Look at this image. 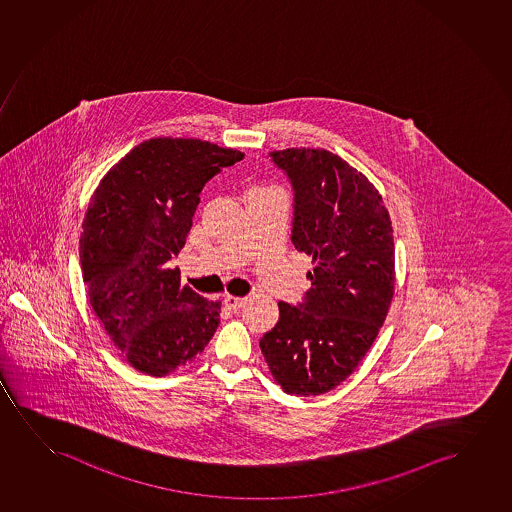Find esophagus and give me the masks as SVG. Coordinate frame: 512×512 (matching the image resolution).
I'll return each instance as SVG.
<instances>
[{"instance_id": "esophagus-1", "label": "esophagus", "mask_w": 512, "mask_h": 512, "mask_svg": "<svg viewBox=\"0 0 512 512\" xmlns=\"http://www.w3.org/2000/svg\"><path fill=\"white\" fill-rule=\"evenodd\" d=\"M245 301V297H236V295H225L224 297L225 306L229 309H234V311L241 308V306L245 304Z\"/></svg>"}]
</instances>
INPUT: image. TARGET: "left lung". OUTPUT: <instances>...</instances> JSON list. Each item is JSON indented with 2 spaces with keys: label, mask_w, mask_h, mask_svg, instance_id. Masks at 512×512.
Segmentation results:
<instances>
[{
  "label": "left lung",
  "mask_w": 512,
  "mask_h": 512,
  "mask_svg": "<svg viewBox=\"0 0 512 512\" xmlns=\"http://www.w3.org/2000/svg\"><path fill=\"white\" fill-rule=\"evenodd\" d=\"M294 189L292 243L313 257L301 304L278 302L260 339L274 381L297 397L341 385L371 350L392 304L395 250L381 194L339 155L320 148L269 154Z\"/></svg>",
  "instance_id": "obj_1"
}]
</instances>
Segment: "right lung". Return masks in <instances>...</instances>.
<instances>
[{
	"instance_id": "obj_1",
	"label": "right lung",
	"mask_w": 512,
	"mask_h": 512,
	"mask_svg": "<svg viewBox=\"0 0 512 512\" xmlns=\"http://www.w3.org/2000/svg\"><path fill=\"white\" fill-rule=\"evenodd\" d=\"M243 154L210 141H143L99 183L85 213L80 264L94 313L136 371L166 376L204 350L220 301L180 285L169 266L192 227L204 183Z\"/></svg>"
}]
</instances>
